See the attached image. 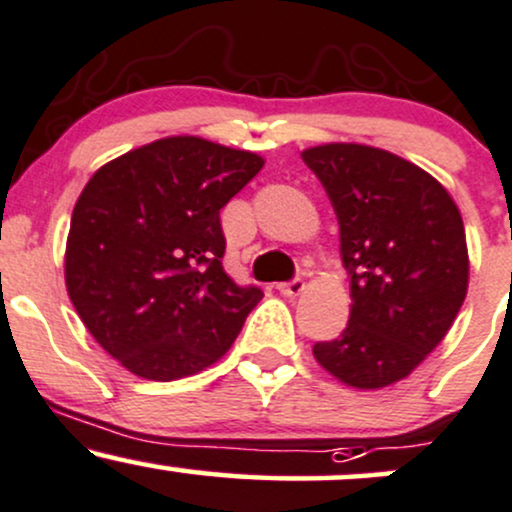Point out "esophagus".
I'll return each mask as SVG.
<instances>
[{
	"label": "esophagus",
	"instance_id": "esophagus-1",
	"mask_svg": "<svg viewBox=\"0 0 512 512\" xmlns=\"http://www.w3.org/2000/svg\"><path fill=\"white\" fill-rule=\"evenodd\" d=\"M279 289L281 296H289V298H296L301 296V293L305 291V281L303 279H291V281H284V284L276 286Z\"/></svg>",
	"mask_w": 512,
	"mask_h": 512
}]
</instances>
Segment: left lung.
Wrapping results in <instances>:
<instances>
[{"label": "left lung", "instance_id": "8db88e82", "mask_svg": "<svg viewBox=\"0 0 512 512\" xmlns=\"http://www.w3.org/2000/svg\"><path fill=\"white\" fill-rule=\"evenodd\" d=\"M301 156L330 197L351 276L349 325L313 346L315 361L356 390L395 385L443 342L467 296L460 209L431 173L385 149L337 142Z\"/></svg>", "mask_w": 512, "mask_h": 512}]
</instances>
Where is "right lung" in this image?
<instances>
[{
  "mask_svg": "<svg viewBox=\"0 0 512 512\" xmlns=\"http://www.w3.org/2000/svg\"><path fill=\"white\" fill-rule=\"evenodd\" d=\"M264 158L166 137L105 163L74 204L64 281L86 330L129 373L187 378L231 349L257 286L223 272L219 211Z\"/></svg>",
  "mask_w": 512,
  "mask_h": 512,
  "instance_id": "add662e5",
  "label": "right lung"
}]
</instances>
